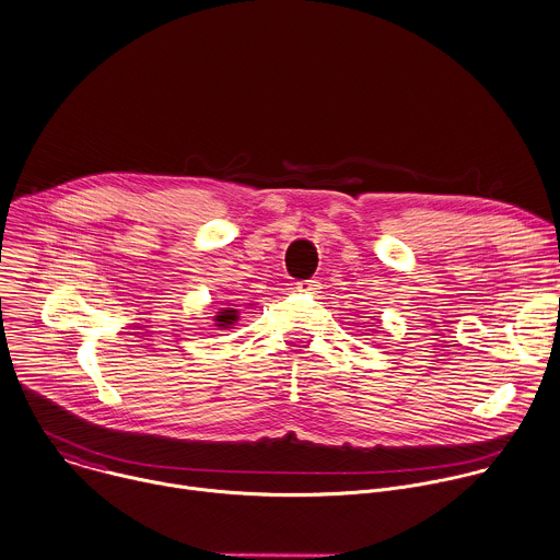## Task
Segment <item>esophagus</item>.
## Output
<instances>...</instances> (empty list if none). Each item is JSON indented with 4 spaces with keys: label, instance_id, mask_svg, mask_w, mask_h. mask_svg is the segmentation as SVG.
Listing matches in <instances>:
<instances>
[{
    "label": "esophagus",
    "instance_id": "obj_1",
    "mask_svg": "<svg viewBox=\"0 0 560 560\" xmlns=\"http://www.w3.org/2000/svg\"><path fill=\"white\" fill-rule=\"evenodd\" d=\"M320 288H323V285H320V281H318V279H310V281H299V283H296V290H299V292H303V294H312V296H314V294H318V292H320Z\"/></svg>",
    "mask_w": 560,
    "mask_h": 560
}]
</instances>
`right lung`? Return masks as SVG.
Returning a JSON list of instances; mask_svg holds the SVG:
<instances>
[{
  "label": "right lung",
  "instance_id": "right-lung-1",
  "mask_svg": "<svg viewBox=\"0 0 560 560\" xmlns=\"http://www.w3.org/2000/svg\"><path fill=\"white\" fill-rule=\"evenodd\" d=\"M240 320V312L235 307H220V312L213 316V323L218 329H229Z\"/></svg>",
  "mask_w": 560,
  "mask_h": 560
}]
</instances>
